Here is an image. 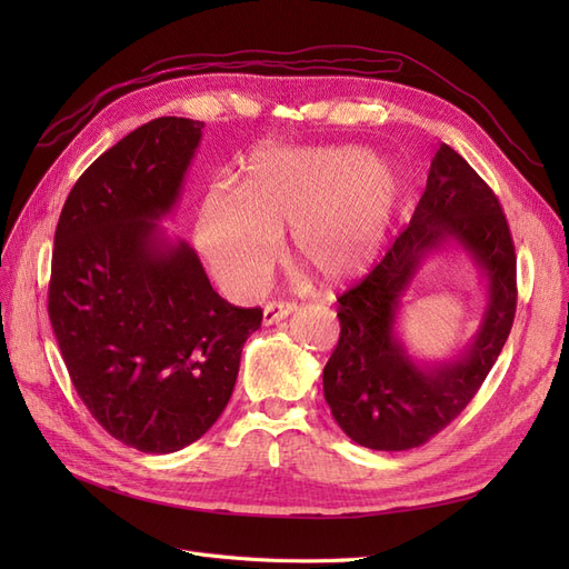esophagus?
<instances>
[{"instance_id":"esophagus-1","label":"esophagus","mask_w":569,"mask_h":569,"mask_svg":"<svg viewBox=\"0 0 569 569\" xmlns=\"http://www.w3.org/2000/svg\"><path fill=\"white\" fill-rule=\"evenodd\" d=\"M297 303L295 301H272V303H266L263 308V325H274L284 320L287 316H291L297 311Z\"/></svg>"}]
</instances>
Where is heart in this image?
I'll use <instances>...</instances> for the list:
<instances>
[{
	"instance_id": "b5f03b06",
	"label": "heart",
	"mask_w": 569,
	"mask_h": 569,
	"mask_svg": "<svg viewBox=\"0 0 569 569\" xmlns=\"http://www.w3.org/2000/svg\"><path fill=\"white\" fill-rule=\"evenodd\" d=\"M401 180L377 153L343 147H263L242 182L213 187L197 244L220 280L242 295L263 287L291 228V256L322 282H347L380 253Z\"/></svg>"
}]
</instances>
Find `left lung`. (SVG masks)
I'll return each mask as SVG.
<instances>
[{"label": "left lung", "mask_w": 569, "mask_h": 569, "mask_svg": "<svg viewBox=\"0 0 569 569\" xmlns=\"http://www.w3.org/2000/svg\"><path fill=\"white\" fill-rule=\"evenodd\" d=\"M451 246L471 258L486 282V313L460 355L418 361L395 327L402 297L426 258ZM515 263L501 203L458 151L441 144L410 226L368 278L337 299L341 332L322 370V391L343 435L372 451H406L456 420L510 335Z\"/></svg>", "instance_id": "1"}]
</instances>
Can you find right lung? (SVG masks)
Here are the masks:
<instances>
[{"mask_svg": "<svg viewBox=\"0 0 569 569\" xmlns=\"http://www.w3.org/2000/svg\"><path fill=\"white\" fill-rule=\"evenodd\" d=\"M163 116L84 170L54 234L49 320L82 403L111 437L173 453L226 410L261 308L211 287L197 251L161 230L201 142Z\"/></svg>", "mask_w": 569, "mask_h": 569, "instance_id": "right-lung-1", "label": "right lung"}]
</instances>
